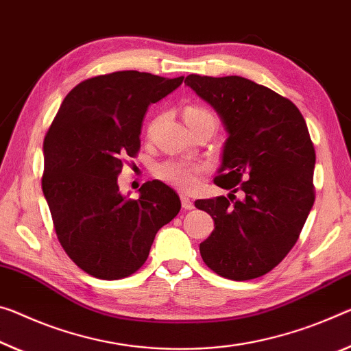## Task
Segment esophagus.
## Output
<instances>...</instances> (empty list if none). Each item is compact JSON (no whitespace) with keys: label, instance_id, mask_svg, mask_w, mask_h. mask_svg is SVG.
<instances>
[{"label":"esophagus","instance_id":"obj_1","mask_svg":"<svg viewBox=\"0 0 351 351\" xmlns=\"http://www.w3.org/2000/svg\"><path fill=\"white\" fill-rule=\"evenodd\" d=\"M181 204H182V208L184 209H193V202L189 197H186V195H181Z\"/></svg>","mask_w":351,"mask_h":351}]
</instances>
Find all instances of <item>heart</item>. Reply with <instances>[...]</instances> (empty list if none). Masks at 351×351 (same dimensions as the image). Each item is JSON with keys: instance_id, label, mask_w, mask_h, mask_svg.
Here are the masks:
<instances>
[{"instance_id": "heart-1", "label": "heart", "mask_w": 351, "mask_h": 351, "mask_svg": "<svg viewBox=\"0 0 351 351\" xmlns=\"http://www.w3.org/2000/svg\"><path fill=\"white\" fill-rule=\"evenodd\" d=\"M184 120L189 128L204 123V121L215 123L214 115L198 106H187L184 109ZM203 170L204 165L187 162V160L169 159L156 165L154 176L180 191H192L198 186V178Z\"/></svg>"}]
</instances>
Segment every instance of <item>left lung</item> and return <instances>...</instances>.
<instances>
[{"label": "left lung", "instance_id": "left-lung-1", "mask_svg": "<svg viewBox=\"0 0 351 351\" xmlns=\"http://www.w3.org/2000/svg\"><path fill=\"white\" fill-rule=\"evenodd\" d=\"M184 82L213 106L228 132L214 182L232 193L195 202L214 219L199 253L228 280L259 278L295 245L314 204L308 126L291 99L247 77L189 75Z\"/></svg>", "mask_w": 351, "mask_h": 351}]
</instances>
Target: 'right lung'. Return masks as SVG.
Masks as SVG:
<instances>
[{
  "label": "right lung",
  "mask_w": 351,
  "mask_h": 351,
  "mask_svg": "<svg viewBox=\"0 0 351 351\" xmlns=\"http://www.w3.org/2000/svg\"><path fill=\"white\" fill-rule=\"evenodd\" d=\"M182 80L136 70L90 77L71 88L49 126L42 191L60 245L88 275L120 280L136 274L156 232L180 213V197L164 182H145L132 199L121 195L117 178L141 149L148 106Z\"/></svg>",
  "instance_id": "add662e5"
}]
</instances>
